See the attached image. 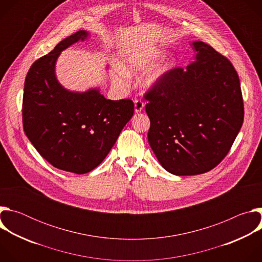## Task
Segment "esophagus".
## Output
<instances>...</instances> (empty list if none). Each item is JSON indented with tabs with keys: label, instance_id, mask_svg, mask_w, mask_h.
Listing matches in <instances>:
<instances>
[{
	"label": "esophagus",
	"instance_id": "1",
	"mask_svg": "<svg viewBox=\"0 0 262 262\" xmlns=\"http://www.w3.org/2000/svg\"><path fill=\"white\" fill-rule=\"evenodd\" d=\"M135 112L136 113H140V112L144 108V102L140 99H135Z\"/></svg>",
	"mask_w": 262,
	"mask_h": 262
}]
</instances>
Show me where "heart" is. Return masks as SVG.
Listing matches in <instances>:
<instances>
[{
	"label": "heart",
	"instance_id": "1",
	"mask_svg": "<svg viewBox=\"0 0 262 262\" xmlns=\"http://www.w3.org/2000/svg\"><path fill=\"white\" fill-rule=\"evenodd\" d=\"M161 56V52L156 49L136 50L126 55L121 66H116L112 73L113 81L117 84H123L127 74L140 72L150 67ZM170 69V62L164 61L156 67L148 70L143 77V84L146 87H151L158 83Z\"/></svg>",
	"mask_w": 262,
	"mask_h": 262
}]
</instances>
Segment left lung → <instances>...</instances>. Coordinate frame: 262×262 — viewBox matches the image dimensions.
Wrapping results in <instances>:
<instances>
[{
  "label": "left lung",
  "instance_id": "left-lung-1",
  "mask_svg": "<svg viewBox=\"0 0 262 262\" xmlns=\"http://www.w3.org/2000/svg\"><path fill=\"white\" fill-rule=\"evenodd\" d=\"M195 61L177 67L149 89L148 142L168 172L197 175L227 156L244 122L238 74L210 46L194 41Z\"/></svg>",
  "mask_w": 262,
  "mask_h": 262
}]
</instances>
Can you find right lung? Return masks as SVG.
<instances>
[{
	"instance_id": "obj_1",
	"label": "right lung",
	"mask_w": 262,
	"mask_h": 262,
	"mask_svg": "<svg viewBox=\"0 0 262 262\" xmlns=\"http://www.w3.org/2000/svg\"><path fill=\"white\" fill-rule=\"evenodd\" d=\"M87 37L88 32L78 31L36 60L23 97L24 130L36 150L55 168L76 174L88 173L104 160L134 115L130 99H106L97 88L71 92L58 82L59 55Z\"/></svg>"
}]
</instances>
